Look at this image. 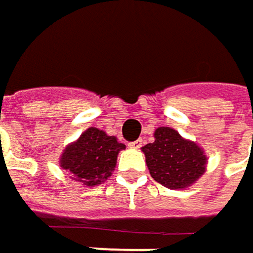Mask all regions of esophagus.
Wrapping results in <instances>:
<instances>
[{
    "instance_id": "obj_1",
    "label": "esophagus",
    "mask_w": 253,
    "mask_h": 253,
    "mask_svg": "<svg viewBox=\"0 0 253 253\" xmlns=\"http://www.w3.org/2000/svg\"><path fill=\"white\" fill-rule=\"evenodd\" d=\"M128 148H131V149H139V148H142V139L134 140V142H130V143H128Z\"/></svg>"
}]
</instances>
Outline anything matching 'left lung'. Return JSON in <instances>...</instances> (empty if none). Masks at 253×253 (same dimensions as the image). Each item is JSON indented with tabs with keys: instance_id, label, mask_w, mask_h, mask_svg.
<instances>
[{
	"instance_id": "obj_1",
	"label": "left lung",
	"mask_w": 253,
	"mask_h": 253,
	"mask_svg": "<svg viewBox=\"0 0 253 253\" xmlns=\"http://www.w3.org/2000/svg\"><path fill=\"white\" fill-rule=\"evenodd\" d=\"M153 143L142 150L152 178L171 190H182L194 184L206 172L207 156L197 143L184 139L171 127H158Z\"/></svg>"
}]
</instances>
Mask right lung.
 Segmentation results:
<instances>
[{
  "label": "right lung",
  "mask_w": 253,
  "mask_h": 253,
  "mask_svg": "<svg viewBox=\"0 0 253 253\" xmlns=\"http://www.w3.org/2000/svg\"><path fill=\"white\" fill-rule=\"evenodd\" d=\"M125 148L126 145L119 143L114 136L105 134L97 127H89L77 142L65 148L59 162L74 181L94 187L111 176L117 155Z\"/></svg>",
  "instance_id": "right-lung-1"
}]
</instances>
